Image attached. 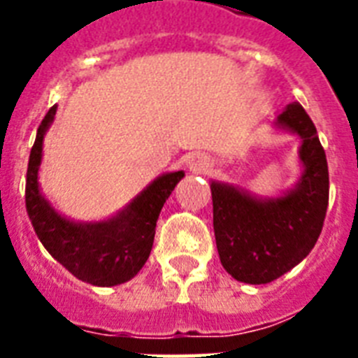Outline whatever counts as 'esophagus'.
I'll return each instance as SVG.
<instances>
[{
    "label": "esophagus",
    "instance_id": "obj_1",
    "mask_svg": "<svg viewBox=\"0 0 358 358\" xmlns=\"http://www.w3.org/2000/svg\"><path fill=\"white\" fill-rule=\"evenodd\" d=\"M187 167L193 171V173H208L210 167H212V162L210 157L204 156V154H195L187 159Z\"/></svg>",
    "mask_w": 358,
    "mask_h": 358
}]
</instances>
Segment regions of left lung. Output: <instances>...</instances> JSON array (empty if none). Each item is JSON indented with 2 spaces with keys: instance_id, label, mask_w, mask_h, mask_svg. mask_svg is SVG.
Returning a JSON list of instances; mask_svg holds the SVG:
<instances>
[{
  "instance_id": "1",
  "label": "left lung",
  "mask_w": 358,
  "mask_h": 358,
  "mask_svg": "<svg viewBox=\"0 0 358 358\" xmlns=\"http://www.w3.org/2000/svg\"><path fill=\"white\" fill-rule=\"evenodd\" d=\"M277 124L303 139L305 173L294 191L258 201L227 184H212L213 232L221 264L247 284H267L295 267L322 234L329 204V167L310 117L289 103Z\"/></svg>"
}]
</instances>
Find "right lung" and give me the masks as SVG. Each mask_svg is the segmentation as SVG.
<instances>
[{
    "label": "right lung",
    "mask_w": 358,
    "mask_h": 358,
    "mask_svg": "<svg viewBox=\"0 0 358 358\" xmlns=\"http://www.w3.org/2000/svg\"><path fill=\"white\" fill-rule=\"evenodd\" d=\"M50 108L36 131L25 176V210L44 249L74 277L94 286H115L135 277L145 266L154 243L156 221L163 204L184 173L154 180L117 217L102 223H72L61 217L38 191L42 139L55 117Z\"/></svg>",
    "instance_id": "1"
}]
</instances>
